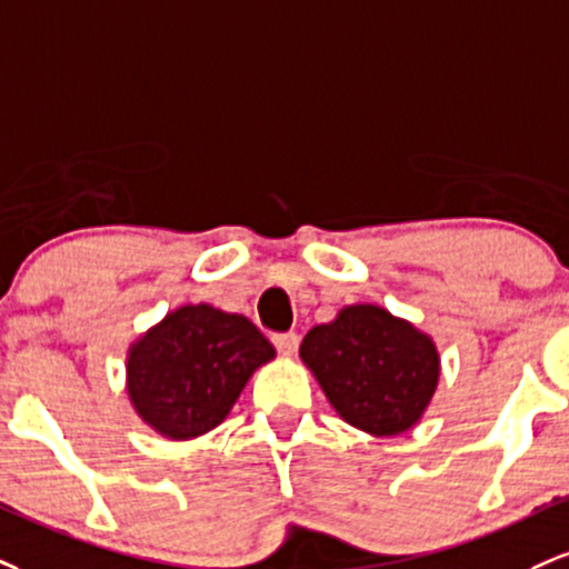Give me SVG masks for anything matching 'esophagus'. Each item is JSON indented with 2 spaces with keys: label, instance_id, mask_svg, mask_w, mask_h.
<instances>
[{
  "label": "esophagus",
  "instance_id": "34e87169",
  "mask_svg": "<svg viewBox=\"0 0 569 569\" xmlns=\"http://www.w3.org/2000/svg\"><path fill=\"white\" fill-rule=\"evenodd\" d=\"M272 345H276L278 352L283 355H293L299 347V333L286 331V333H272Z\"/></svg>",
  "mask_w": 569,
  "mask_h": 569
}]
</instances>
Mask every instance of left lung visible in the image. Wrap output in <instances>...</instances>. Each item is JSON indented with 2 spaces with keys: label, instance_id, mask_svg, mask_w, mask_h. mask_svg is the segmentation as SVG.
Returning <instances> with one entry per match:
<instances>
[{
  "label": "left lung",
  "instance_id": "left-lung-1",
  "mask_svg": "<svg viewBox=\"0 0 569 569\" xmlns=\"http://www.w3.org/2000/svg\"><path fill=\"white\" fill-rule=\"evenodd\" d=\"M299 355L337 413L371 435H400L432 400L440 360L432 339L373 305L315 326Z\"/></svg>",
  "mask_w": 569,
  "mask_h": 569
}]
</instances>
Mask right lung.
Returning a JSON list of instances; mask_svg holds the SVG:
<instances>
[{"mask_svg":"<svg viewBox=\"0 0 569 569\" xmlns=\"http://www.w3.org/2000/svg\"><path fill=\"white\" fill-rule=\"evenodd\" d=\"M272 358V345L243 315L180 307L129 352V397L150 427L188 440L222 423L254 368Z\"/></svg>","mask_w":569,"mask_h":569,"instance_id":"add662e5","label":"right lung"}]
</instances>
